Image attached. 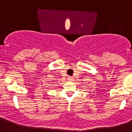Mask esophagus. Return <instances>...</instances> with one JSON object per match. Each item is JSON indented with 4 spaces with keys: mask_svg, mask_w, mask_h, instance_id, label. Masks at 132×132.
Listing matches in <instances>:
<instances>
[{
    "mask_svg": "<svg viewBox=\"0 0 132 132\" xmlns=\"http://www.w3.org/2000/svg\"><path fill=\"white\" fill-rule=\"evenodd\" d=\"M67 80H69V81H73L74 79H73V77H67Z\"/></svg>",
    "mask_w": 132,
    "mask_h": 132,
    "instance_id": "1",
    "label": "esophagus"
}]
</instances>
